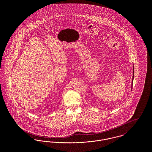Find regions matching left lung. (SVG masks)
Masks as SVG:
<instances>
[{
  "instance_id": "obj_1",
  "label": "left lung",
  "mask_w": 152,
  "mask_h": 152,
  "mask_svg": "<svg viewBox=\"0 0 152 152\" xmlns=\"http://www.w3.org/2000/svg\"><path fill=\"white\" fill-rule=\"evenodd\" d=\"M133 79L134 78V68H133ZM132 84H133V81H132Z\"/></svg>"
}]
</instances>
